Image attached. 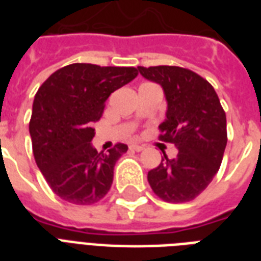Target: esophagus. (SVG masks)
<instances>
[{
	"label": "esophagus",
	"mask_w": 261,
	"mask_h": 261,
	"mask_svg": "<svg viewBox=\"0 0 261 261\" xmlns=\"http://www.w3.org/2000/svg\"><path fill=\"white\" fill-rule=\"evenodd\" d=\"M130 149L134 151H142L145 147L141 146V145H135V143H133V145H130Z\"/></svg>",
	"instance_id": "esophagus-1"
}]
</instances>
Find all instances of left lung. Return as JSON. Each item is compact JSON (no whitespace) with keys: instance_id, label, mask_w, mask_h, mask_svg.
Wrapping results in <instances>:
<instances>
[{"instance_id":"8db88e82","label":"left lung","mask_w":261,"mask_h":261,"mask_svg":"<svg viewBox=\"0 0 261 261\" xmlns=\"http://www.w3.org/2000/svg\"><path fill=\"white\" fill-rule=\"evenodd\" d=\"M138 71L163 87L168 110L160 139L177 147L174 159L164 153L147 181L165 202H190L206 190L221 167L227 143L225 111L211 84L192 70L138 66Z\"/></svg>"}]
</instances>
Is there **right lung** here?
Segmentation results:
<instances>
[{
  "mask_svg": "<svg viewBox=\"0 0 261 261\" xmlns=\"http://www.w3.org/2000/svg\"><path fill=\"white\" fill-rule=\"evenodd\" d=\"M138 75L135 67L73 63L59 69L35 94L30 134L36 165L59 198L93 204L107 195L114 167L127 145L98 153L92 146L94 122L107 98Z\"/></svg>",
  "mask_w": 261,
  "mask_h": 261,
  "instance_id": "1",
  "label": "right lung"
}]
</instances>
